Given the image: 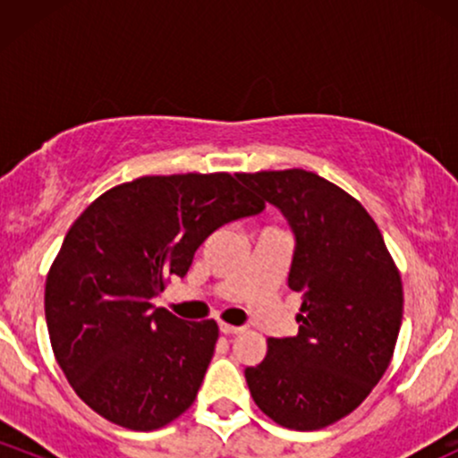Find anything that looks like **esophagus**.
<instances>
[{"instance_id": "obj_1", "label": "esophagus", "mask_w": 458, "mask_h": 458, "mask_svg": "<svg viewBox=\"0 0 458 458\" xmlns=\"http://www.w3.org/2000/svg\"><path fill=\"white\" fill-rule=\"evenodd\" d=\"M219 329H222V334L230 335V334H241L243 327H236V325H228V323H219Z\"/></svg>"}]
</instances>
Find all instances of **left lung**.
Returning <instances> with one entry per match:
<instances>
[{"instance_id":"left-lung-1","label":"left lung","mask_w":458,"mask_h":458,"mask_svg":"<svg viewBox=\"0 0 458 458\" xmlns=\"http://www.w3.org/2000/svg\"><path fill=\"white\" fill-rule=\"evenodd\" d=\"M236 176L291 224L288 286L301 295L297 335L267 340L265 360L245 368L247 387L280 427L325 428L360 407L390 366L401 273L375 219L344 189L297 167Z\"/></svg>"}]
</instances>
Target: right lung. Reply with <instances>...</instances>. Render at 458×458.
<instances>
[{
	"instance_id": "1",
	"label": "right lung",
	"mask_w": 458,
	"mask_h": 458,
	"mask_svg": "<svg viewBox=\"0 0 458 458\" xmlns=\"http://www.w3.org/2000/svg\"><path fill=\"white\" fill-rule=\"evenodd\" d=\"M265 202L228 172L141 176L77 217L45 284L54 355L77 396L109 422L155 430L196 401L219 327L152 306L185 277L208 234Z\"/></svg>"
}]
</instances>
